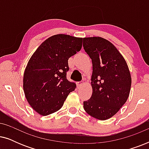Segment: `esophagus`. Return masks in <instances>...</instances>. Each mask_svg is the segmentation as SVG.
Here are the masks:
<instances>
[{
    "mask_svg": "<svg viewBox=\"0 0 149 149\" xmlns=\"http://www.w3.org/2000/svg\"><path fill=\"white\" fill-rule=\"evenodd\" d=\"M83 84V81H79V82H77V86L78 87H81V85Z\"/></svg>",
    "mask_w": 149,
    "mask_h": 149,
    "instance_id": "34e87169",
    "label": "esophagus"
}]
</instances>
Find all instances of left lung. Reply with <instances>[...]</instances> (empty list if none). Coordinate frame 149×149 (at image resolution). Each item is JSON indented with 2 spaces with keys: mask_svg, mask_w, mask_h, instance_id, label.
Listing matches in <instances>:
<instances>
[{
  "mask_svg": "<svg viewBox=\"0 0 149 149\" xmlns=\"http://www.w3.org/2000/svg\"><path fill=\"white\" fill-rule=\"evenodd\" d=\"M83 48L92 61L90 99L83 102L87 114L99 120L115 115L130 95L132 79L125 59L109 40L83 38Z\"/></svg>",
  "mask_w": 149,
  "mask_h": 149,
  "instance_id": "8db88e82",
  "label": "left lung"
}]
</instances>
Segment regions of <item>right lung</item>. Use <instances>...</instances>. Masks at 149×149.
I'll use <instances>...</instances> for the list:
<instances>
[{
	"instance_id": "obj_1",
	"label": "right lung",
	"mask_w": 149,
	"mask_h": 149,
	"mask_svg": "<svg viewBox=\"0 0 149 149\" xmlns=\"http://www.w3.org/2000/svg\"><path fill=\"white\" fill-rule=\"evenodd\" d=\"M82 38L56 34L45 40L28 62L24 74L25 96L36 112L46 116L60 110L76 84L66 79L69 58L82 47Z\"/></svg>"
}]
</instances>
